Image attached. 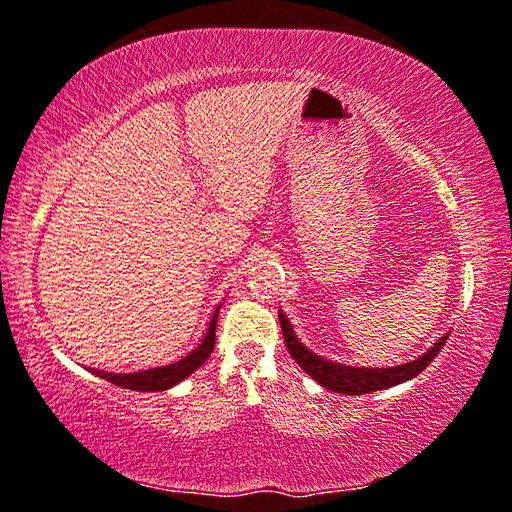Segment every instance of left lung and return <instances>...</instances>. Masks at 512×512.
Returning a JSON list of instances; mask_svg holds the SVG:
<instances>
[{
    "instance_id": "8db88e82",
    "label": "left lung",
    "mask_w": 512,
    "mask_h": 512,
    "mask_svg": "<svg viewBox=\"0 0 512 512\" xmlns=\"http://www.w3.org/2000/svg\"><path fill=\"white\" fill-rule=\"evenodd\" d=\"M280 316V326H282V335H285V344L289 348L291 358H294L307 376H312L316 383L323 385L330 392L337 394H348V396H358V394H369V392H378V389H387L394 385H401L405 380L419 376L428 364L435 360V355L440 353V348L449 337L437 339L433 348H428L424 355H419L417 360L399 364V367H389V369H364V367H346V364H337V362H328L323 360L321 355L312 353L310 348H305L298 342V337L294 335V328L282 310L278 312Z\"/></svg>"
}]
</instances>
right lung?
<instances>
[{"instance_id": "add662e5", "label": "right lung", "mask_w": 512, "mask_h": 512, "mask_svg": "<svg viewBox=\"0 0 512 512\" xmlns=\"http://www.w3.org/2000/svg\"><path fill=\"white\" fill-rule=\"evenodd\" d=\"M218 310L216 307L212 321H209V328L202 337V342L198 348H193L189 355H184L182 360H177L173 364H166V367H157V369H145V371H134V373H109V371H93L95 376H100L109 383L123 387V389H136V392H164V389H170L173 385L180 383L186 376H191L202 362H205L209 355L214 351L216 344V319H218Z\"/></svg>"}]
</instances>
